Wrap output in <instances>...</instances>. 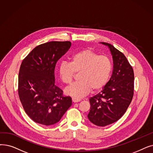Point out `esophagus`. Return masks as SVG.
<instances>
[{"label": "esophagus", "mask_w": 153, "mask_h": 153, "mask_svg": "<svg viewBox=\"0 0 153 153\" xmlns=\"http://www.w3.org/2000/svg\"><path fill=\"white\" fill-rule=\"evenodd\" d=\"M72 101L73 102H80L81 101V99H77V98H76V97H72Z\"/></svg>", "instance_id": "esophagus-1"}]
</instances>
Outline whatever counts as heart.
I'll return each instance as SVG.
<instances>
[{"label":"heart","instance_id":"obj_1","mask_svg":"<svg viewBox=\"0 0 153 153\" xmlns=\"http://www.w3.org/2000/svg\"><path fill=\"white\" fill-rule=\"evenodd\" d=\"M112 62L106 56L101 55L90 49L78 51L70 58V62H62L59 68V74L63 83L69 85L79 73V81L72 84L65 89L68 95L83 97L92 92L101 90L108 84L112 72Z\"/></svg>","mask_w":153,"mask_h":153}]
</instances>
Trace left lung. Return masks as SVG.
Instances as JSON below:
<instances>
[{"label":"left lung","instance_id":"left-lung-1","mask_svg":"<svg viewBox=\"0 0 153 153\" xmlns=\"http://www.w3.org/2000/svg\"><path fill=\"white\" fill-rule=\"evenodd\" d=\"M109 48L113 60V71L102 90L89 99L88 117L98 126H105L118 121L126 112L134 94V71L128 59L113 45Z\"/></svg>","mask_w":153,"mask_h":153}]
</instances>
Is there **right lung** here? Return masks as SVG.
Segmentation results:
<instances>
[{
	"label": "right lung",
	"instance_id": "obj_1",
	"mask_svg": "<svg viewBox=\"0 0 153 153\" xmlns=\"http://www.w3.org/2000/svg\"><path fill=\"white\" fill-rule=\"evenodd\" d=\"M71 46L69 41H52L39 45L24 59L19 69L18 93L25 112L34 122L54 124L72 105L55 85L57 61Z\"/></svg>",
	"mask_w": 153,
	"mask_h": 153
}]
</instances>
